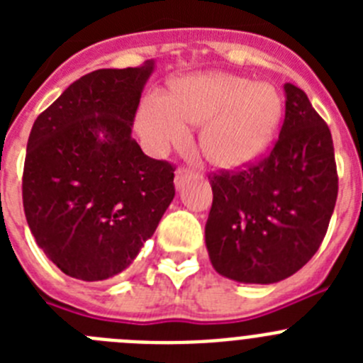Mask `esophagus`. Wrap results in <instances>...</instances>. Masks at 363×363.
I'll return each mask as SVG.
<instances>
[{"label":"esophagus","instance_id":"34e87169","mask_svg":"<svg viewBox=\"0 0 363 363\" xmlns=\"http://www.w3.org/2000/svg\"><path fill=\"white\" fill-rule=\"evenodd\" d=\"M192 176V171L191 169H187V167H178V171H176V176H174V184L176 187H182V185L185 184V179L191 178Z\"/></svg>","mask_w":363,"mask_h":363}]
</instances>
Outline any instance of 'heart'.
<instances>
[{
  "instance_id": "heart-1",
  "label": "heart",
  "mask_w": 363,
  "mask_h": 363,
  "mask_svg": "<svg viewBox=\"0 0 363 363\" xmlns=\"http://www.w3.org/2000/svg\"><path fill=\"white\" fill-rule=\"evenodd\" d=\"M281 99L267 83L230 74L191 76L172 86L171 96L152 92L140 112V133L154 150L179 145L189 125H203L200 147L218 165H242L256 158L277 134Z\"/></svg>"
}]
</instances>
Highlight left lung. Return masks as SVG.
I'll use <instances>...</instances> for the list:
<instances>
[{"label": "left lung", "instance_id": "obj_1", "mask_svg": "<svg viewBox=\"0 0 363 363\" xmlns=\"http://www.w3.org/2000/svg\"><path fill=\"white\" fill-rule=\"evenodd\" d=\"M285 116L272 149L238 171L209 174L205 243L221 277L274 284L318 251L338 196L331 130L301 89L285 83Z\"/></svg>", "mask_w": 363, "mask_h": 363}]
</instances>
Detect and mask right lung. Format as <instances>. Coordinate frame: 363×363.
I'll return each mask as SVG.
<instances>
[{
    "instance_id": "right-lung-1",
    "label": "right lung",
    "mask_w": 363,
    "mask_h": 363,
    "mask_svg": "<svg viewBox=\"0 0 363 363\" xmlns=\"http://www.w3.org/2000/svg\"><path fill=\"white\" fill-rule=\"evenodd\" d=\"M152 67L85 74L32 125L25 216L67 277L107 280L129 267L174 198L176 167L130 136Z\"/></svg>"
}]
</instances>
